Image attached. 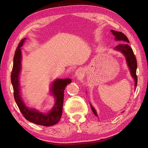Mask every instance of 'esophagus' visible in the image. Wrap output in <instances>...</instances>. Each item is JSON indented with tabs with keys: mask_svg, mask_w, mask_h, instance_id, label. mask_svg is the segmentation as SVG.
<instances>
[{
	"mask_svg": "<svg viewBox=\"0 0 148 148\" xmlns=\"http://www.w3.org/2000/svg\"><path fill=\"white\" fill-rule=\"evenodd\" d=\"M79 71H77V75H79Z\"/></svg>",
	"mask_w": 148,
	"mask_h": 148,
	"instance_id": "34e87169",
	"label": "esophagus"
}]
</instances>
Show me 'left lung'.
<instances>
[{
  "label": "left lung",
  "mask_w": 148,
  "mask_h": 148,
  "mask_svg": "<svg viewBox=\"0 0 148 148\" xmlns=\"http://www.w3.org/2000/svg\"><path fill=\"white\" fill-rule=\"evenodd\" d=\"M111 32L115 36V39L117 40V41H120L123 42L116 46L115 47V49L117 51H121L125 55V56L126 57L127 64L130 68V70L132 76L135 81V86L136 87L138 83V78L136 75L137 61L136 57L135 54H134L132 48L127 43L129 42V40L128 38L126 36V35H125V34H123L122 32H119V31H116L114 30H111ZM91 107L94 114L97 116V114L95 109H94V107H92V106H91Z\"/></svg>",
  "instance_id": "1"
}]
</instances>
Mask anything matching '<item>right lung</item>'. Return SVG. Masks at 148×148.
I'll return each instance as SVG.
<instances>
[{"label": "right lung", "instance_id": "obj_1", "mask_svg": "<svg viewBox=\"0 0 148 148\" xmlns=\"http://www.w3.org/2000/svg\"><path fill=\"white\" fill-rule=\"evenodd\" d=\"M26 39L21 40L16 49L14 57H13V65L11 73V82L13 88V95L16 104L23 114V117L29 122L36 125H42L45 127H50L56 125L59 122L62 117V109L64 97V90L67 84L71 83L70 79H57L52 85L51 91L55 96L56 102L54 107L50 112L44 114L39 112L34 109H29L25 106L20 95V89L19 84V74L21 70V53L20 47Z\"/></svg>", "mask_w": 148, "mask_h": 148}]
</instances>
